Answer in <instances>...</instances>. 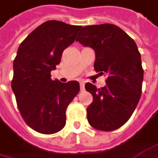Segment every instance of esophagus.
Instances as JSON below:
<instances>
[{"instance_id":"obj_1","label":"esophagus","mask_w":158,"mask_h":158,"mask_svg":"<svg viewBox=\"0 0 158 158\" xmlns=\"http://www.w3.org/2000/svg\"><path fill=\"white\" fill-rule=\"evenodd\" d=\"M81 91L84 90V82L83 81H81Z\"/></svg>"}]
</instances>
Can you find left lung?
Returning <instances> with one entry per match:
<instances>
[{
	"instance_id": "obj_1",
	"label": "left lung",
	"mask_w": 158,
	"mask_h": 158,
	"mask_svg": "<svg viewBox=\"0 0 158 158\" xmlns=\"http://www.w3.org/2000/svg\"><path fill=\"white\" fill-rule=\"evenodd\" d=\"M76 41L95 52L94 69L107 74L101 89L85 84L94 101L87 108L90 125L102 131L123 126L133 114L142 94L143 69L135 41L120 27L112 24L82 27Z\"/></svg>"
}]
</instances>
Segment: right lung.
I'll use <instances>...</instances> for the list:
<instances>
[{
	"mask_svg": "<svg viewBox=\"0 0 158 158\" xmlns=\"http://www.w3.org/2000/svg\"><path fill=\"white\" fill-rule=\"evenodd\" d=\"M81 26L50 20L35 28L19 45L14 60L12 90L26 124L37 132L53 134L65 125V111L80 92L76 81L51 78L62 53L76 39Z\"/></svg>",
	"mask_w": 158,
	"mask_h": 158,
	"instance_id": "add662e5",
	"label": "right lung"
}]
</instances>
